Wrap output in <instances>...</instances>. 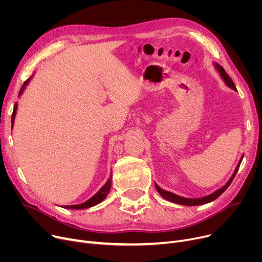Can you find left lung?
Instances as JSON below:
<instances>
[{"label": "left lung", "mask_w": 262, "mask_h": 262, "mask_svg": "<svg viewBox=\"0 0 262 262\" xmlns=\"http://www.w3.org/2000/svg\"><path fill=\"white\" fill-rule=\"evenodd\" d=\"M213 64H214L215 70L219 72L220 76H221V78H222L223 81L225 82V85H226L227 87H229L230 89L237 91V88H236L235 84H233V81L231 80V78L229 77V75L225 72L223 67L220 66V64L216 63V62H213ZM243 156H244V155L241 156V158H240V160H239V162H238V164H237V167H236V169H235V172L232 173V175H231V177L228 180V182H227L222 188H220L219 190L214 191L213 193H211V194H209V195H207V196L200 198V199H188V198L180 196V195H177V194H175V193H172V192H170V191H166V190L161 189V188L155 183L156 190L158 191V193H159L164 200H167V201H169V202H171V203H175V204H180V205H184V206H198V205H204V204L210 203V202L216 200V199H217L220 195H221V194L223 193V192L229 187V185L231 184L232 180H233V178H235V176H236V174H237V172H238V170H239V168H240V164H241V161H242V159H243Z\"/></svg>", "instance_id": "8db88e82"}]
</instances>
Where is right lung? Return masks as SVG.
<instances>
[{
    "label": "right lung",
    "instance_id": "obj_1",
    "mask_svg": "<svg viewBox=\"0 0 262 262\" xmlns=\"http://www.w3.org/2000/svg\"><path fill=\"white\" fill-rule=\"evenodd\" d=\"M33 76H34V74H33L29 79H27V80L24 82V84L22 85V87H21V89H20V92H19V96L22 95V93L24 92L26 86L29 85V82L31 81V79L33 78ZM17 109H18V103H16L15 106H13V112H12V116H11V128H12V126H13V123H15V118H16V114H17ZM110 188H112V176H110V177L108 178V181L105 183V185H104L98 192H96V193H95L91 199H89V200L86 201L85 203H81V204H78V205H68V206H64L63 208H66V209H77V210H79V209H87V208L93 207V206L100 204L101 202H103V201L106 199V196L108 195L109 191H110Z\"/></svg>",
    "mask_w": 262,
    "mask_h": 262
}]
</instances>
